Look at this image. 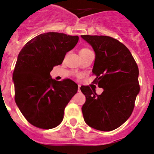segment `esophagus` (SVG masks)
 Segmentation results:
<instances>
[{
  "label": "esophagus",
  "mask_w": 154,
  "mask_h": 154,
  "mask_svg": "<svg viewBox=\"0 0 154 154\" xmlns=\"http://www.w3.org/2000/svg\"><path fill=\"white\" fill-rule=\"evenodd\" d=\"M80 85H78V91H79V92H80Z\"/></svg>",
  "instance_id": "1"
}]
</instances>
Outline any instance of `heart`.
<instances>
[{
  "label": "heart",
  "instance_id": "obj_1",
  "mask_svg": "<svg viewBox=\"0 0 154 154\" xmlns=\"http://www.w3.org/2000/svg\"><path fill=\"white\" fill-rule=\"evenodd\" d=\"M91 52L90 50H89L88 48H82V49L79 50V55H82V54H86L89 52Z\"/></svg>",
  "mask_w": 154,
  "mask_h": 154
}]
</instances>
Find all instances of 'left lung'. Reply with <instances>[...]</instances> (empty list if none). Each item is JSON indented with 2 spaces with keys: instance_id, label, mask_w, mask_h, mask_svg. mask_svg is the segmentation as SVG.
I'll use <instances>...</instances> for the list:
<instances>
[{
  "instance_id": "8db88e82",
  "label": "left lung",
  "mask_w": 154,
  "mask_h": 154,
  "mask_svg": "<svg viewBox=\"0 0 154 154\" xmlns=\"http://www.w3.org/2000/svg\"><path fill=\"white\" fill-rule=\"evenodd\" d=\"M92 47L95 60L94 83L104 89L82 86L86 102L82 107L85 122L90 127L109 131L122 126L131 116L139 94V68L126 47L116 39L103 35H81Z\"/></svg>"
}]
</instances>
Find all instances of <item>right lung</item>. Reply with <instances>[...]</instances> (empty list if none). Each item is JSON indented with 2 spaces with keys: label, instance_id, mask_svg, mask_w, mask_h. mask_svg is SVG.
<instances>
[{
  "label": "right lung",
  "instance_id": "right-lung-1",
  "mask_svg": "<svg viewBox=\"0 0 154 154\" xmlns=\"http://www.w3.org/2000/svg\"><path fill=\"white\" fill-rule=\"evenodd\" d=\"M78 40V36L46 32L27 42L17 56L13 73L15 100L32 125L50 129L63 121L65 106L78 85L69 79L55 80L50 73L54 66L61 65Z\"/></svg>",
  "mask_w": 154,
  "mask_h": 154
}]
</instances>
